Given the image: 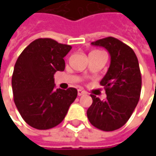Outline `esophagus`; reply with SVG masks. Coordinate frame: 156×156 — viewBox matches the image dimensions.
Listing matches in <instances>:
<instances>
[{
    "instance_id": "esophagus-1",
    "label": "esophagus",
    "mask_w": 156,
    "mask_h": 156,
    "mask_svg": "<svg viewBox=\"0 0 156 156\" xmlns=\"http://www.w3.org/2000/svg\"><path fill=\"white\" fill-rule=\"evenodd\" d=\"M87 94L86 91H83V90H81V89H78V95H79V96L84 95V94Z\"/></svg>"
}]
</instances>
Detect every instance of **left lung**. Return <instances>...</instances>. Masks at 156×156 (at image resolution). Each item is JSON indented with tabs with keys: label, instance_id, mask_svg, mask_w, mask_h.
Here are the masks:
<instances>
[{
	"label": "left lung",
	"instance_id": "left-lung-1",
	"mask_svg": "<svg viewBox=\"0 0 156 156\" xmlns=\"http://www.w3.org/2000/svg\"><path fill=\"white\" fill-rule=\"evenodd\" d=\"M105 48L111 56L110 66L100 84L106 90L107 99L91 94L93 103L87 115L94 127L103 131L122 128L133 114L140 99L141 75L134 50L114 37H106L91 43Z\"/></svg>",
	"mask_w": 156,
	"mask_h": 156
}]
</instances>
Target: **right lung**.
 Segmentation results:
<instances>
[{
    "mask_svg": "<svg viewBox=\"0 0 156 156\" xmlns=\"http://www.w3.org/2000/svg\"><path fill=\"white\" fill-rule=\"evenodd\" d=\"M70 45L50 38L34 40L18 57L12 75L15 106L26 122L36 129H49L65 118L77 97V89L55 88L54 75L65 69Z\"/></svg>",
    "mask_w": 156,
    "mask_h": 156,
    "instance_id": "obj_1",
    "label": "right lung"
}]
</instances>
